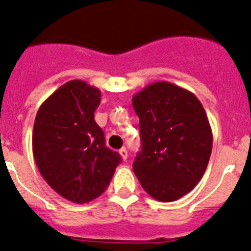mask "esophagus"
Masks as SVG:
<instances>
[{"label": "esophagus", "instance_id": "34e87169", "mask_svg": "<svg viewBox=\"0 0 251 251\" xmlns=\"http://www.w3.org/2000/svg\"><path fill=\"white\" fill-rule=\"evenodd\" d=\"M119 153H120L123 160H126V159H127V151H126L125 148H121L120 151H119Z\"/></svg>", "mask_w": 251, "mask_h": 251}]
</instances>
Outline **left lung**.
<instances>
[{"label":"left lung","instance_id":"1","mask_svg":"<svg viewBox=\"0 0 251 251\" xmlns=\"http://www.w3.org/2000/svg\"><path fill=\"white\" fill-rule=\"evenodd\" d=\"M142 151L133 171L144 191L175 201L201 179L212 151V131L201 100L175 83L158 81L132 97Z\"/></svg>","mask_w":251,"mask_h":251}]
</instances>
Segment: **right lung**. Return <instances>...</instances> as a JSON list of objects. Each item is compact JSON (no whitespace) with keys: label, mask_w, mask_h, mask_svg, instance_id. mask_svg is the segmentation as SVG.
<instances>
[{"label":"right lung","mask_w":251,"mask_h":251,"mask_svg":"<svg viewBox=\"0 0 251 251\" xmlns=\"http://www.w3.org/2000/svg\"><path fill=\"white\" fill-rule=\"evenodd\" d=\"M100 103L97 87L72 80L42 103L35 118L32 153L37 169L50 188L76 204L100 197L121 163L95 121Z\"/></svg>","instance_id":"obj_1"}]
</instances>
